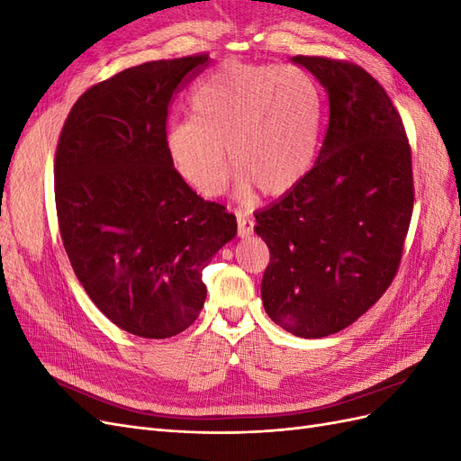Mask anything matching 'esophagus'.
Instances as JSON below:
<instances>
[{
    "label": "esophagus",
    "mask_w": 461,
    "mask_h": 461,
    "mask_svg": "<svg viewBox=\"0 0 461 461\" xmlns=\"http://www.w3.org/2000/svg\"><path fill=\"white\" fill-rule=\"evenodd\" d=\"M236 222H239V236H242V239L254 232V219L240 212V209H236Z\"/></svg>",
    "instance_id": "esophagus-1"
}]
</instances>
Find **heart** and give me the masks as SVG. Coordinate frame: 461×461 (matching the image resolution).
<instances>
[{
    "label": "heart",
    "mask_w": 461,
    "mask_h": 461,
    "mask_svg": "<svg viewBox=\"0 0 461 461\" xmlns=\"http://www.w3.org/2000/svg\"><path fill=\"white\" fill-rule=\"evenodd\" d=\"M190 111L165 144L176 173L205 196L227 185V146L240 188L269 196L298 185L315 161L323 105L302 68L227 63L196 86Z\"/></svg>",
    "instance_id": "1"
}]
</instances>
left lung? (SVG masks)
<instances>
[{
  "instance_id": "1",
  "label": "left lung",
  "mask_w": 461,
  "mask_h": 461,
  "mask_svg": "<svg viewBox=\"0 0 461 461\" xmlns=\"http://www.w3.org/2000/svg\"><path fill=\"white\" fill-rule=\"evenodd\" d=\"M329 95L312 171L256 213L269 246L261 298L278 327L323 339L352 325L398 273L413 213L411 148L384 88L356 63L296 55Z\"/></svg>"
}]
</instances>
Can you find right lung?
Returning a JSON list of instances; mask_svg holds the SVG:
<instances>
[{"mask_svg":"<svg viewBox=\"0 0 461 461\" xmlns=\"http://www.w3.org/2000/svg\"><path fill=\"white\" fill-rule=\"evenodd\" d=\"M209 53L136 65L75 102L55 149V207L68 261L109 321L169 339L200 315L202 271L236 234L225 205L205 202L167 151L175 94Z\"/></svg>","mask_w":461,"mask_h":461,"instance_id":"add662e5","label":"right lung"}]
</instances>
